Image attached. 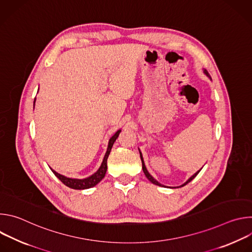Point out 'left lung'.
Segmentation results:
<instances>
[{"instance_id": "obj_1", "label": "left lung", "mask_w": 252, "mask_h": 252, "mask_svg": "<svg viewBox=\"0 0 252 252\" xmlns=\"http://www.w3.org/2000/svg\"><path fill=\"white\" fill-rule=\"evenodd\" d=\"M203 73H204V74H205V75H206V76H207V77H208V78L211 80V78H210V76H209V74H208V71H207L206 69H203ZM139 155H140V159H141V163H142V170H143V172H145V174H146V176L148 177L149 181H150L151 183H153L154 185H156V186H158V187H164V188H166L165 186H162V185H161V184H159L158 181H156V179H155V178H154V177L151 175V173L148 171V169H147V167H146V165H145V161H143V158H142V155H141V153H139ZM200 170H201V168H200L198 171H196V172H195L193 175H191V176H190V177L188 179V181H187V182H186L184 185H182L181 187H177V188H182V187H185L186 185H188L189 183H190V182L192 181V179H193V178H194V177H195V176L198 174V172H199ZM173 189H174V188H173Z\"/></svg>"}]
</instances>
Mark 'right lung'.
<instances>
[{"label":"right lung","instance_id":"obj_1","mask_svg":"<svg viewBox=\"0 0 252 252\" xmlns=\"http://www.w3.org/2000/svg\"><path fill=\"white\" fill-rule=\"evenodd\" d=\"M34 101H35V98H34ZM34 101H33V106H34ZM122 130L119 129L112 137L111 139L109 140V146H107V150H106V153L104 155V158H103V160L99 166V168L96 170V172H94L93 175L89 176V177H86V178H83V179H79V178H70V177H66L63 174H60L58 173L57 171H55L54 169H52V171L54 172V174L60 179V181L66 187H68L69 189H91L94 186H96L101 179L104 177L105 175V172H106V169H107V164H106V160H107V158H109L110 156V153H111V150L114 146V143L116 141V139L118 138L120 132Z\"/></svg>","mask_w":252,"mask_h":252}]
</instances>
